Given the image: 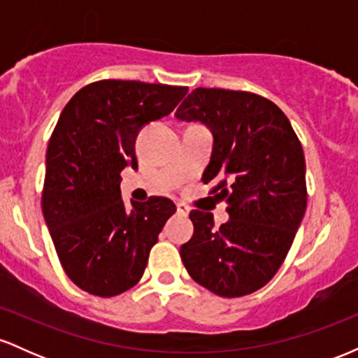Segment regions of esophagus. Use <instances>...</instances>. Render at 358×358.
I'll return each mask as SVG.
<instances>
[{"instance_id":"1","label":"esophagus","mask_w":358,"mask_h":358,"mask_svg":"<svg viewBox=\"0 0 358 358\" xmlns=\"http://www.w3.org/2000/svg\"><path fill=\"white\" fill-rule=\"evenodd\" d=\"M176 212H178L180 215H188V212H190V207H188L187 203L178 202V203H176Z\"/></svg>"}]
</instances>
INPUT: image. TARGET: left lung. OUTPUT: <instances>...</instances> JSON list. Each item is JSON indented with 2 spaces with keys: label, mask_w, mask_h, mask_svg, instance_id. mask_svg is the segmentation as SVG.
Instances as JSON below:
<instances>
[{
  "label": "left lung",
  "mask_w": 358,
  "mask_h": 358,
  "mask_svg": "<svg viewBox=\"0 0 358 358\" xmlns=\"http://www.w3.org/2000/svg\"><path fill=\"white\" fill-rule=\"evenodd\" d=\"M175 117L202 122L213 148L203 183L227 202L229 220L213 227L192 210V239L180 248L193 281L225 298L268 285L285 261L306 210V165L289 119L252 92L199 87Z\"/></svg>",
  "instance_id": "obj_1"
}]
</instances>
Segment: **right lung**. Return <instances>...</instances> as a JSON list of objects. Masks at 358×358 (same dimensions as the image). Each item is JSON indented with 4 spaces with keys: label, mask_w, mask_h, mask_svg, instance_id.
<instances>
[{
    "label": "right lung",
    "mask_w": 358,
    "mask_h": 358,
    "mask_svg": "<svg viewBox=\"0 0 358 358\" xmlns=\"http://www.w3.org/2000/svg\"><path fill=\"white\" fill-rule=\"evenodd\" d=\"M187 92L180 85L99 80L62 110L47 148L42 210L62 268L94 296H116L136 285L176 212L165 196L126 205L119 185L126 166L138 170L141 127L168 116Z\"/></svg>",
    "instance_id": "add662e5"
}]
</instances>
